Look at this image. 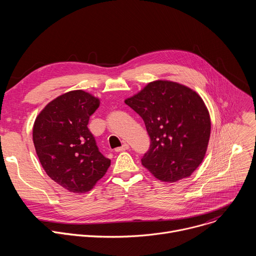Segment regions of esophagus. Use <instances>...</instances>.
I'll return each mask as SVG.
<instances>
[{"label":"esophagus","instance_id":"1","mask_svg":"<svg viewBox=\"0 0 256 256\" xmlns=\"http://www.w3.org/2000/svg\"><path fill=\"white\" fill-rule=\"evenodd\" d=\"M130 148V146H128V144H126V142H124L122 147H120V148H116V152H122V151H126V150H128Z\"/></svg>","mask_w":256,"mask_h":256}]
</instances>
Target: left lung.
<instances>
[{"label": "left lung", "mask_w": 256, "mask_h": 256, "mask_svg": "<svg viewBox=\"0 0 256 256\" xmlns=\"http://www.w3.org/2000/svg\"><path fill=\"white\" fill-rule=\"evenodd\" d=\"M124 102L142 118L151 138L142 164L166 182L190 176L204 160L210 134L198 94L175 82L155 81Z\"/></svg>", "instance_id": "left-lung-1"}]
</instances>
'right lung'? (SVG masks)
<instances>
[{
	"label": "right lung",
	"instance_id": "obj_1",
	"mask_svg": "<svg viewBox=\"0 0 256 256\" xmlns=\"http://www.w3.org/2000/svg\"><path fill=\"white\" fill-rule=\"evenodd\" d=\"M99 99L82 90L70 91L50 102L36 118L33 142L46 174L72 192H87L110 166L94 136L89 118Z\"/></svg>",
	"mask_w": 256,
	"mask_h": 256
}]
</instances>
